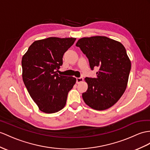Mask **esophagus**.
<instances>
[{
  "label": "esophagus",
  "instance_id": "obj_1",
  "mask_svg": "<svg viewBox=\"0 0 150 150\" xmlns=\"http://www.w3.org/2000/svg\"><path fill=\"white\" fill-rule=\"evenodd\" d=\"M83 81V78L82 77H79V78H76V83L77 84L82 82Z\"/></svg>",
  "mask_w": 150,
  "mask_h": 150
}]
</instances>
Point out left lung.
<instances>
[{
	"instance_id": "obj_1",
	"label": "left lung",
	"mask_w": 150,
	"mask_h": 150,
	"mask_svg": "<svg viewBox=\"0 0 150 150\" xmlns=\"http://www.w3.org/2000/svg\"><path fill=\"white\" fill-rule=\"evenodd\" d=\"M85 54L91 70L98 68L96 78H86L85 103L96 110H104L118 102L125 91L131 63L122 44L104 36L84 38L76 45Z\"/></svg>"
}]
</instances>
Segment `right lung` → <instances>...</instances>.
<instances>
[{"mask_svg":"<svg viewBox=\"0 0 150 150\" xmlns=\"http://www.w3.org/2000/svg\"><path fill=\"white\" fill-rule=\"evenodd\" d=\"M75 38H49L33 42L21 60L22 78L30 97L46 113L60 111L76 81L72 76H60L63 55Z\"/></svg>","mask_w":150,"mask_h":150,"instance_id":"add662e5","label":"right lung"}]
</instances>
